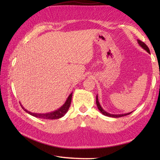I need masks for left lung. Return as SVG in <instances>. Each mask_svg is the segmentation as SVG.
Instances as JSON below:
<instances>
[{
	"label": "left lung",
	"mask_w": 160,
	"mask_h": 160,
	"mask_svg": "<svg viewBox=\"0 0 160 160\" xmlns=\"http://www.w3.org/2000/svg\"><path fill=\"white\" fill-rule=\"evenodd\" d=\"M138 43H139V45L141 46L143 49H145L148 52H149V53H150V51H149V48H148V47L145 44V43L143 42H142V41H141L140 40H138ZM96 103H97V105H98V109H99V110L101 111V113H102V114H103L104 115H105V116H108V117H112V118H121V117H123V116H125V115H129L131 113H125V114H120V115H114V114H110V113H108V112H106L105 111H104L103 109V108H101V106L100 105V103H99V101H98V95H97V97H96Z\"/></svg>",
	"instance_id": "left-lung-1"
}]
</instances>
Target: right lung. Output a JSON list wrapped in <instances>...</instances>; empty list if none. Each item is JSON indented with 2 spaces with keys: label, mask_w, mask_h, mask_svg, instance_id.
Here are the masks:
<instances>
[{
  "label": "right lung",
  "mask_w": 160,
  "mask_h": 160,
  "mask_svg": "<svg viewBox=\"0 0 160 160\" xmlns=\"http://www.w3.org/2000/svg\"><path fill=\"white\" fill-rule=\"evenodd\" d=\"M72 93H71L69 96L67 98V101H65V103H64V105L62 106L61 108H60L59 109H58L52 112L51 113H32L30 112V111H27V109H25L24 108L22 105L21 107L23 109L24 111H25L27 113H28V114H30L34 117H36L38 118H41V119H59L61 118H62V116H64L65 115V113L68 111L69 108H70V105H71V99H72ZM21 104V103H20Z\"/></svg>",
  "instance_id": "right-lung-1"
}]
</instances>
